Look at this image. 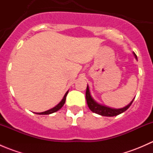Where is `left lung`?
Returning <instances> with one entry per match:
<instances>
[{
	"mask_svg": "<svg viewBox=\"0 0 153 153\" xmlns=\"http://www.w3.org/2000/svg\"><path fill=\"white\" fill-rule=\"evenodd\" d=\"M135 58H137L136 55L135 53H134ZM86 102H87V105L89 106V108L90 109V110L92 112H95V113L98 114V115H101L102 116H108V117H112V116H116V115H119V114L122 113V112H125L129 106H131L132 103L133 102V100L131 101V103L129 104H128L127 106H126L124 108H121V109H112V108L107 107V106H102L101 104H98V103L95 102L92 98L90 95V92H89V86H86Z\"/></svg>",
	"mask_w": 153,
	"mask_h": 153,
	"instance_id": "left-lung-1",
	"label": "left lung"
}]
</instances>
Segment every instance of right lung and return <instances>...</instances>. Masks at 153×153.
<instances>
[{
	"instance_id": "1",
	"label": "right lung",
	"mask_w": 153,
	"mask_h": 153,
	"mask_svg": "<svg viewBox=\"0 0 153 153\" xmlns=\"http://www.w3.org/2000/svg\"><path fill=\"white\" fill-rule=\"evenodd\" d=\"M68 94V91L67 92H66L65 95H64V98L62 99V101H61V102L59 103V104H58L56 106H55V107H53L52 109H49V110H47L46 111V112H39V113H36V114H38V115H49V114H51V113H53V112H57L58 110H59L60 109H61V107H62L63 106H64V103H65L66 101V98H67V95Z\"/></svg>"
}]
</instances>
